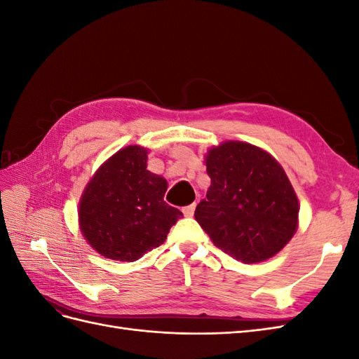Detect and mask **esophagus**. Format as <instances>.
<instances>
[{"instance_id":"34e87169","label":"esophagus","mask_w":359,"mask_h":359,"mask_svg":"<svg viewBox=\"0 0 359 359\" xmlns=\"http://www.w3.org/2000/svg\"><path fill=\"white\" fill-rule=\"evenodd\" d=\"M194 210H196V205H189V206H184L182 208V214L186 215V217H193V214H194Z\"/></svg>"}]
</instances>
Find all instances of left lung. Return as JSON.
Listing matches in <instances>:
<instances>
[{
  "label": "left lung",
  "mask_w": 359,
  "mask_h": 359,
  "mask_svg": "<svg viewBox=\"0 0 359 359\" xmlns=\"http://www.w3.org/2000/svg\"><path fill=\"white\" fill-rule=\"evenodd\" d=\"M205 163L211 186L194 219L214 245L244 264L277 255L297 232L299 212L280 163L240 140L212 147Z\"/></svg>",
  "instance_id": "1"
}]
</instances>
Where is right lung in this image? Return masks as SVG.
<instances>
[{
    "mask_svg": "<svg viewBox=\"0 0 359 359\" xmlns=\"http://www.w3.org/2000/svg\"><path fill=\"white\" fill-rule=\"evenodd\" d=\"M148 149H119L94 173L79 202L83 238L102 256L133 262L165 243L182 212L163 198L168 181L147 169Z\"/></svg>",
    "mask_w": 359,
    "mask_h": 359,
    "instance_id": "obj_1",
    "label": "right lung"
}]
</instances>
